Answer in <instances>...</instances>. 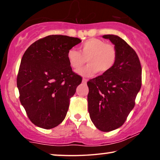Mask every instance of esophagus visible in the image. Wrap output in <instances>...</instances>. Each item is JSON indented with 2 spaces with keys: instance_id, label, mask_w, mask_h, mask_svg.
I'll use <instances>...</instances> for the list:
<instances>
[{
  "instance_id": "esophagus-1",
  "label": "esophagus",
  "mask_w": 160,
  "mask_h": 160,
  "mask_svg": "<svg viewBox=\"0 0 160 160\" xmlns=\"http://www.w3.org/2000/svg\"><path fill=\"white\" fill-rule=\"evenodd\" d=\"M82 82H83V83H86V82H87V80H86V79H82Z\"/></svg>"
}]
</instances>
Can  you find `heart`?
<instances>
[{
	"mask_svg": "<svg viewBox=\"0 0 160 160\" xmlns=\"http://www.w3.org/2000/svg\"><path fill=\"white\" fill-rule=\"evenodd\" d=\"M67 58L70 65L75 70L80 69L86 62L89 65L78 71L82 76H91L98 72L103 74L108 72L117 60V50L113 45L97 38L86 40L80 47V52L71 49Z\"/></svg>",
	"mask_w": 160,
	"mask_h": 160,
	"instance_id": "1",
	"label": "heart"
}]
</instances>
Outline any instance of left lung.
Masks as SVG:
<instances>
[{
	"label": "left lung",
	"mask_w": 160,
	"mask_h": 160,
	"mask_svg": "<svg viewBox=\"0 0 160 160\" xmlns=\"http://www.w3.org/2000/svg\"><path fill=\"white\" fill-rule=\"evenodd\" d=\"M102 38L114 45L117 60L108 72L87 82L88 111L95 127L111 132L124 123L135 107L141 86V66L135 51L124 40L113 34Z\"/></svg>",
	"instance_id": "obj_1"
}]
</instances>
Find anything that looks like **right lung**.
Returning <instances> with one entry per match:
<instances>
[{
  "label": "right lung",
  "mask_w": 160,
  "mask_h": 160,
  "mask_svg": "<svg viewBox=\"0 0 160 160\" xmlns=\"http://www.w3.org/2000/svg\"><path fill=\"white\" fill-rule=\"evenodd\" d=\"M81 40L49 35L33 43L21 60L17 76L19 99L35 126L50 129L65 120L70 98L82 78L72 71L68 52Z\"/></svg>",
  "instance_id": "add662e5"
}]
</instances>
